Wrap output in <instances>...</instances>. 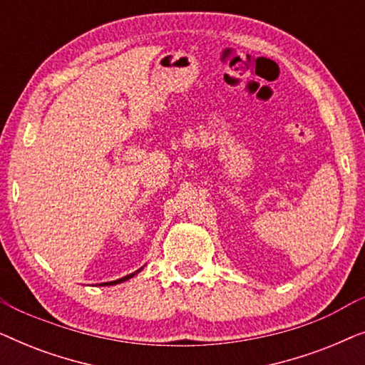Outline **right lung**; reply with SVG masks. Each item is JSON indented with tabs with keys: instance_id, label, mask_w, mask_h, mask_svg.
Returning a JSON list of instances; mask_svg holds the SVG:
<instances>
[{
	"instance_id": "obj_1",
	"label": "right lung",
	"mask_w": 365,
	"mask_h": 365,
	"mask_svg": "<svg viewBox=\"0 0 365 365\" xmlns=\"http://www.w3.org/2000/svg\"><path fill=\"white\" fill-rule=\"evenodd\" d=\"M141 271H143V267H141V269H138L136 272H133V274H128V276H124V277H121V279H118V281H111V282H103V284H99V286H116V284H121V282H124V281H128V279L134 277V276H136L138 272H141Z\"/></svg>"
}]
</instances>
